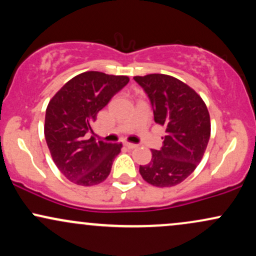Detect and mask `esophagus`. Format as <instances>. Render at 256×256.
<instances>
[{
	"label": "esophagus",
	"mask_w": 256,
	"mask_h": 256,
	"mask_svg": "<svg viewBox=\"0 0 256 256\" xmlns=\"http://www.w3.org/2000/svg\"><path fill=\"white\" fill-rule=\"evenodd\" d=\"M124 146H125L128 149H134V148H137V144H134V143H128V142H125Z\"/></svg>",
	"instance_id": "esophagus-1"
}]
</instances>
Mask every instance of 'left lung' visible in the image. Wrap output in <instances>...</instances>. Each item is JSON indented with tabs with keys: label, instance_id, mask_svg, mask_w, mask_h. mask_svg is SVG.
Here are the masks:
<instances>
[{
	"label": "left lung",
	"instance_id": "left-lung-1",
	"mask_svg": "<svg viewBox=\"0 0 256 256\" xmlns=\"http://www.w3.org/2000/svg\"><path fill=\"white\" fill-rule=\"evenodd\" d=\"M134 79L150 101L155 122L166 128L162 146L152 149V161L140 166V173L154 186H174L202 160L210 136V113L195 90L177 78L155 73Z\"/></svg>",
	"mask_w": 256,
	"mask_h": 256
}]
</instances>
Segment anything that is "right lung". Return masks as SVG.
Segmentation results:
<instances>
[{"label":"right lung","instance_id":"add662e5","mask_svg":"<svg viewBox=\"0 0 256 256\" xmlns=\"http://www.w3.org/2000/svg\"><path fill=\"white\" fill-rule=\"evenodd\" d=\"M128 80L126 76L84 72L67 82L49 102L44 136L55 165L72 183L91 186L110 176L122 144L98 142L91 136V125Z\"/></svg>","mask_w":256,"mask_h":256}]
</instances>
